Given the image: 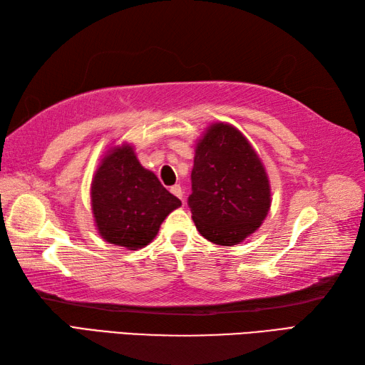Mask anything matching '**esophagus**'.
<instances>
[{"label": "esophagus", "mask_w": 365, "mask_h": 365, "mask_svg": "<svg viewBox=\"0 0 365 365\" xmlns=\"http://www.w3.org/2000/svg\"><path fill=\"white\" fill-rule=\"evenodd\" d=\"M169 191L173 192L174 196H177L178 199H182V200H183V190H182L180 185H173V187L169 188Z\"/></svg>", "instance_id": "34e87169"}]
</instances>
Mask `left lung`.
<instances>
[{"label": "left lung", "instance_id": "obj_1", "mask_svg": "<svg viewBox=\"0 0 365 365\" xmlns=\"http://www.w3.org/2000/svg\"><path fill=\"white\" fill-rule=\"evenodd\" d=\"M188 207L197 230L221 246L238 245L260 227L271 205L269 182L240 131L213 123L196 145Z\"/></svg>", "mask_w": 365, "mask_h": 365}]
</instances>
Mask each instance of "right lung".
Here are the masks:
<instances>
[{
    "mask_svg": "<svg viewBox=\"0 0 365 365\" xmlns=\"http://www.w3.org/2000/svg\"><path fill=\"white\" fill-rule=\"evenodd\" d=\"M91 197L98 234L133 251L149 245L166 216L182 205L157 175L139 165L131 145L115 147L102 160Z\"/></svg>",
    "mask_w": 365,
    "mask_h": 365,
    "instance_id": "obj_1",
    "label": "right lung"
}]
</instances>
